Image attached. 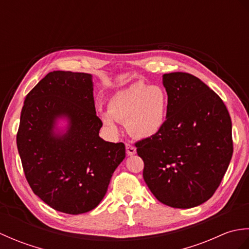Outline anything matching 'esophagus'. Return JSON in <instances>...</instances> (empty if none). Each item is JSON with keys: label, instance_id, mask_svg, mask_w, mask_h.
I'll use <instances>...</instances> for the list:
<instances>
[{"label": "esophagus", "instance_id": "1", "mask_svg": "<svg viewBox=\"0 0 249 249\" xmlns=\"http://www.w3.org/2000/svg\"><path fill=\"white\" fill-rule=\"evenodd\" d=\"M136 152H137V150L134 145L126 143V154H127L128 156H133L136 154Z\"/></svg>", "mask_w": 249, "mask_h": 249}]
</instances>
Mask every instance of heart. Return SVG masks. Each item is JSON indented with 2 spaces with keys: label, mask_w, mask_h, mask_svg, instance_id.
<instances>
[{
  "label": "heart",
  "mask_w": 249,
  "mask_h": 249,
  "mask_svg": "<svg viewBox=\"0 0 249 249\" xmlns=\"http://www.w3.org/2000/svg\"><path fill=\"white\" fill-rule=\"evenodd\" d=\"M168 108L169 96L165 89L138 81L119 89L110 97L108 112L102 114V121L112 131L118 130L115 121L123 122L131 136L147 139L163 128Z\"/></svg>",
  "instance_id": "1"
}]
</instances>
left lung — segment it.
<instances>
[{"mask_svg":"<svg viewBox=\"0 0 249 249\" xmlns=\"http://www.w3.org/2000/svg\"><path fill=\"white\" fill-rule=\"evenodd\" d=\"M169 96L167 121L158 135L137 142L143 178L161 203L190 209L218 188L233 153L232 124L220 97L186 72L162 76Z\"/></svg>","mask_w":249,"mask_h":249,"instance_id":"8db88e82","label":"left lung"}]
</instances>
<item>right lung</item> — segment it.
Wrapping results in <instances>:
<instances>
[{
	"mask_svg": "<svg viewBox=\"0 0 249 249\" xmlns=\"http://www.w3.org/2000/svg\"><path fill=\"white\" fill-rule=\"evenodd\" d=\"M91 73L54 71L26 95L21 110L17 147L25 178L36 196L62 213L96 208L125 158L124 143L99 137Z\"/></svg>",
	"mask_w": 249,
	"mask_h": 249,
	"instance_id": "1",
	"label": "right lung"
}]
</instances>
